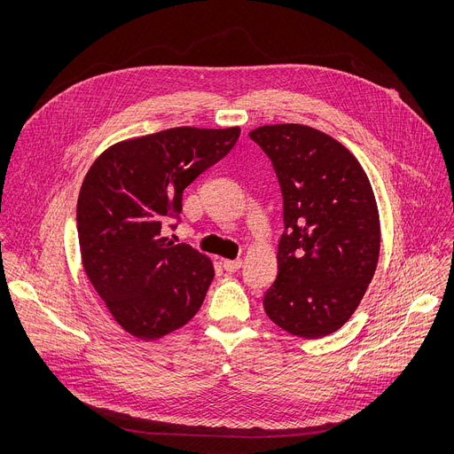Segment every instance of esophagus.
Segmentation results:
<instances>
[{"instance_id": "1", "label": "esophagus", "mask_w": 454, "mask_h": 454, "mask_svg": "<svg viewBox=\"0 0 454 454\" xmlns=\"http://www.w3.org/2000/svg\"><path fill=\"white\" fill-rule=\"evenodd\" d=\"M240 266H242L240 258H237V261H223V268H224L228 273H235L237 270H240Z\"/></svg>"}]
</instances>
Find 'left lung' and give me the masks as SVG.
I'll return each instance as SVG.
<instances>
[{"instance_id":"1","label":"left lung","mask_w":454,"mask_h":454,"mask_svg":"<svg viewBox=\"0 0 454 454\" xmlns=\"http://www.w3.org/2000/svg\"><path fill=\"white\" fill-rule=\"evenodd\" d=\"M249 137L271 160L284 198L286 231L266 314L293 336H329L354 314L379 262L370 179L343 144L314 127L262 125Z\"/></svg>"}]
</instances>
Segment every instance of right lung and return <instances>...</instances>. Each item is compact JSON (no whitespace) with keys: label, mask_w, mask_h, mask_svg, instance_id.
Returning a JSON list of instances; mask_svg holds the SVG:
<instances>
[{"label":"right lung","mask_w":454,"mask_h":454,"mask_svg":"<svg viewBox=\"0 0 454 454\" xmlns=\"http://www.w3.org/2000/svg\"><path fill=\"white\" fill-rule=\"evenodd\" d=\"M240 127H172L107 147L77 201L86 277L118 325L160 340L196 316L214 280L210 258L161 235L183 190L237 144Z\"/></svg>","instance_id":"obj_1"}]
</instances>
